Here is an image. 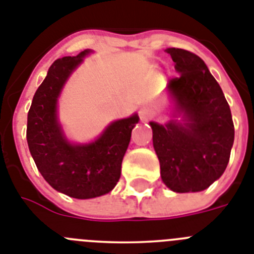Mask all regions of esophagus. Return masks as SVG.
<instances>
[{"instance_id": "esophagus-1", "label": "esophagus", "mask_w": 254, "mask_h": 254, "mask_svg": "<svg viewBox=\"0 0 254 254\" xmlns=\"http://www.w3.org/2000/svg\"><path fill=\"white\" fill-rule=\"evenodd\" d=\"M139 118L142 119L143 121L149 120V119L152 118V111L149 109H145V107H143V109L139 110Z\"/></svg>"}]
</instances>
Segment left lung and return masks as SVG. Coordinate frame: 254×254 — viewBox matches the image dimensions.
Segmentation results:
<instances>
[{
  "label": "left lung",
  "mask_w": 254,
  "mask_h": 254,
  "mask_svg": "<svg viewBox=\"0 0 254 254\" xmlns=\"http://www.w3.org/2000/svg\"><path fill=\"white\" fill-rule=\"evenodd\" d=\"M178 76L167 89L183 121L149 123L161 178L176 193L200 191L224 174L234 143V124L221 87L204 61L190 51L167 48Z\"/></svg>",
  "instance_id": "8db88e82"
}]
</instances>
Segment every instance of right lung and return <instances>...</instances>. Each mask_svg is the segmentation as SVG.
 I'll use <instances>...</instances> for the list:
<instances>
[{"label": "right lung", "instance_id": "obj_1", "mask_svg": "<svg viewBox=\"0 0 254 254\" xmlns=\"http://www.w3.org/2000/svg\"><path fill=\"white\" fill-rule=\"evenodd\" d=\"M88 52L63 57L51 65L33 97L26 127V140L39 173L52 188L78 199L100 197L118 184L131 130L139 120L133 115L115 121L89 144L72 145L65 139L57 123V97Z\"/></svg>", "mask_w": 254, "mask_h": 254}]
</instances>
